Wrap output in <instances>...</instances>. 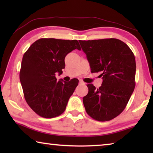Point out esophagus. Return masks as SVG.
I'll use <instances>...</instances> for the list:
<instances>
[{"instance_id": "obj_1", "label": "esophagus", "mask_w": 153, "mask_h": 153, "mask_svg": "<svg viewBox=\"0 0 153 153\" xmlns=\"http://www.w3.org/2000/svg\"><path fill=\"white\" fill-rule=\"evenodd\" d=\"M86 84V83L84 82H83L82 80H79V85H85Z\"/></svg>"}]
</instances>
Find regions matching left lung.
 <instances>
[{
    "mask_svg": "<svg viewBox=\"0 0 153 153\" xmlns=\"http://www.w3.org/2000/svg\"><path fill=\"white\" fill-rule=\"evenodd\" d=\"M86 53L92 73L100 72L101 86L88 84L83 98L88 115L95 120L107 121L126 108L136 86V60L133 52L116 38L79 40Z\"/></svg>",
    "mask_w": 153,
    "mask_h": 153,
    "instance_id": "8db88e82",
    "label": "left lung"
}]
</instances>
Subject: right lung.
Masks as SVG:
<instances>
[{
	"mask_svg": "<svg viewBox=\"0 0 153 153\" xmlns=\"http://www.w3.org/2000/svg\"><path fill=\"white\" fill-rule=\"evenodd\" d=\"M75 49L81 50L76 40L40 38L23 56L19 79L25 99L34 112L45 118L61 115L78 85L77 79L56 81L65 68V58Z\"/></svg>",
	"mask_w": 153,
	"mask_h": 153,
	"instance_id": "right-lung-1",
	"label": "right lung"
}]
</instances>
